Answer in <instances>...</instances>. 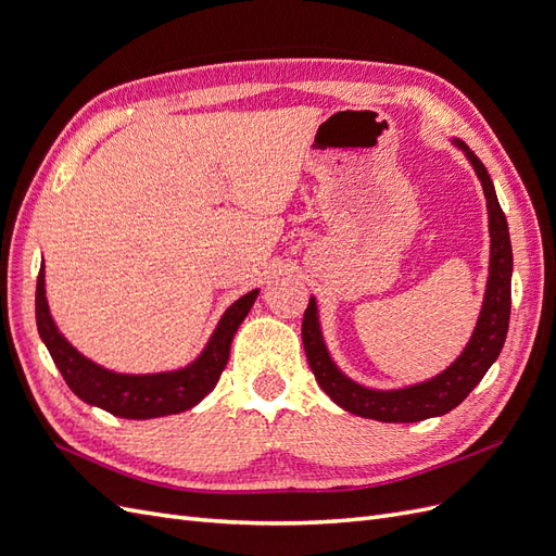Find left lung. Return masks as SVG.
Instances as JSON below:
<instances>
[{"mask_svg": "<svg viewBox=\"0 0 556 556\" xmlns=\"http://www.w3.org/2000/svg\"><path fill=\"white\" fill-rule=\"evenodd\" d=\"M452 143L462 150L470 166H473L486 199V217H490V276H486L478 323L459 357L443 368L441 374L422 382L392 387V390H376V387L352 380L333 362L323 333V323H319L317 301L311 296V304L304 313V325H301V339H304L311 371L336 406L352 415L394 425L441 417L457 408L476 390V384L490 371V366L501 355L503 343H506L513 280V245L508 223L484 164L464 141L452 139Z\"/></svg>", "mask_w": 556, "mask_h": 556, "instance_id": "left-lung-1", "label": "left lung"}]
</instances>
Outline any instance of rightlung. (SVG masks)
Here are the masks:
<instances>
[{"label": "right lung", "mask_w": 556, "mask_h": 556, "mask_svg": "<svg viewBox=\"0 0 556 556\" xmlns=\"http://www.w3.org/2000/svg\"><path fill=\"white\" fill-rule=\"evenodd\" d=\"M260 296V288L243 294L217 319L204 350L180 368L160 374H117L92 362L76 350L55 325L46 296V268L37 280V327L43 345L70 390L88 406L102 408L125 419H153L194 408L213 392L223 368L227 366L233 333L239 331L245 315Z\"/></svg>", "instance_id": "obj_1"}]
</instances>
